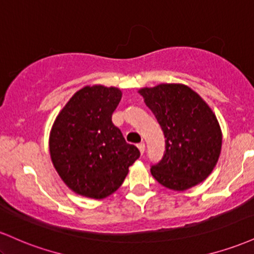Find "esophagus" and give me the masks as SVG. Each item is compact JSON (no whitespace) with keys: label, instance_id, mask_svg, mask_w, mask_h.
Here are the masks:
<instances>
[{"label":"esophagus","instance_id":"34e87169","mask_svg":"<svg viewBox=\"0 0 254 254\" xmlns=\"http://www.w3.org/2000/svg\"><path fill=\"white\" fill-rule=\"evenodd\" d=\"M137 148H138L139 151H141V154H142V155H143V153H144V149H145V144L143 143V142H141V143H138V144H137Z\"/></svg>","mask_w":254,"mask_h":254}]
</instances>
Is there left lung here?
<instances>
[{"mask_svg":"<svg viewBox=\"0 0 254 254\" xmlns=\"http://www.w3.org/2000/svg\"><path fill=\"white\" fill-rule=\"evenodd\" d=\"M166 138L161 161L150 168L165 188L185 191L202 183L220 157L222 132L216 116L194 90L182 83H161L138 90Z\"/></svg>","mask_w":254,"mask_h":254,"instance_id":"obj_1","label":"left lung"}]
</instances>
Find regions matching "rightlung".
I'll return each mask as SVG.
<instances>
[{"label":"right lung","instance_id":"obj_1","mask_svg":"<svg viewBox=\"0 0 254 254\" xmlns=\"http://www.w3.org/2000/svg\"><path fill=\"white\" fill-rule=\"evenodd\" d=\"M122 90L101 84L75 93L57 116L50 132V156L75 193L101 199L117 191L139 150L127 143L112 123Z\"/></svg>","mask_w":254,"mask_h":254}]
</instances>
